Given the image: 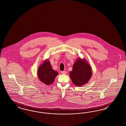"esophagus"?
Instances as JSON below:
<instances>
[{
  "mask_svg": "<svg viewBox=\"0 0 126 126\" xmlns=\"http://www.w3.org/2000/svg\"><path fill=\"white\" fill-rule=\"evenodd\" d=\"M61 74H63V75H65L66 74V71H61Z\"/></svg>",
  "mask_w": 126,
  "mask_h": 126,
  "instance_id": "obj_1",
  "label": "esophagus"
}]
</instances>
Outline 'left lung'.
<instances>
[{
    "label": "left lung",
    "instance_id": "left-lung-1",
    "mask_svg": "<svg viewBox=\"0 0 126 126\" xmlns=\"http://www.w3.org/2000/svg\"><path fill=\"white\" fill-rule=\"evenodd\" d=\"M69 76L73 83L77 86L85 84L92 76L91 65L85 59L78 58L74 63Z\"/></svg>",
    "mask_w": 126,
    "mask_h": 126
}]
</instances>
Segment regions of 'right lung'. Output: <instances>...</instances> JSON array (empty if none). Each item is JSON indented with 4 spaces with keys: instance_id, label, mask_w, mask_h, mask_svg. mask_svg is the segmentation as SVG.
<instances>
[{
    "instance_id": "right-lung-1",
    "label": "right lung",
    "mask_w": 126,
    "mask_h": 126,
    "mask_svg": "<svg viewBox=\"0 0 126 126\" xmlns=\"http://www.w3.org/2000/svg\"><path fill=\"white\" fill-rule=\"evenodd\" d=\"M58 72L54 70L48 60H46L39 65L37 71V76L39 80L44 84L49 85L52 83Z\"/></svg>"
}]
</instances>
